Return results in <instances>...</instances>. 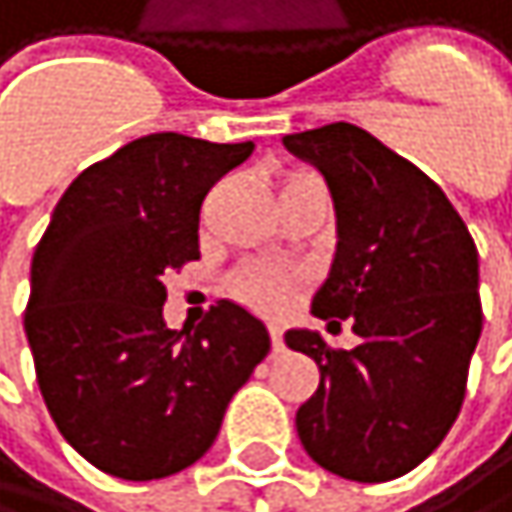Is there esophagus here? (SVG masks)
Segmentation results:
<instances>
[{
    "label": "esophagus",
    "instance_id": "34e87169",
    "mask_svg": "<svg viewBox=\"0 0 512 512\" xmlns=\"http://www.w3.org/2000/svg\"><path fill=\"white\" fill-rule=\"evenodd\" d=\"M270 336H273V351H285V330L279 324H270Z\"/></svg>",
    "mask_w": 512,
    "mask_h": 512
}]
</instances>
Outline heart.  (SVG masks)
I'll list each match as a JSON object with an SVG mask.
<instances>
[{
  "mask_svg": "<svg viewBox=\"0 0 512 512\" xmlns=\"http://www.w3.org/2000/svg\"><path fill=\"white\" fill-rule=\"evenodd\" d=\"M294 288V276L270 267V264H248L233 273V291L264 312H282Z\"/></svg>",
  "mask_w": 512,
  "mask_h": 512,
  "instance_id": "heart-1",
  "label": "heart"
}]
</instances>
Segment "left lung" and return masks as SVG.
Segmentation results:
<instances>
[{"mask_svg":"<svg viewBox=\"0 0 512 512\" xmlns=\"http://www.w3.org/2000/svg\"><path fill=\"white\" fill-rule=\"evenodd\" d=\"M333 194L336 254L312 315L351 321L357 348L321 333L285 342L321 369L297 411L306 453L327 471L384 483L414 471L459 417L483 330L477 245L447 194L351 122L285 134Z\"/></svg>","mask_w":512,"mask_h":512,"instance_id":"1","label":"left lung"}]
</instances>
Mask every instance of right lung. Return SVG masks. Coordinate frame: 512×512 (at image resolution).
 Listing matches in <instances>:
<instances>
[{"label": "right lung", "instance_id": "add662e5", "mask_svg": "<svg viewBox=\"0 0 512 512\" xmlns=\"http://www.w3.org/2000/svg\"><path fill=\"white\" fill-rule=\"evenodd\" d=\"M254 143L146 134L86 167L32 254L26 339L62 438L119 480H161L215 441L270 354L264 321L218 300L194 333L164 324V276L200 258L206 191Z\"/></svg>", "mask_w": 512, "mask_h": 512}]
</instances>
